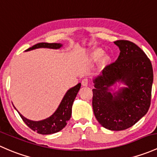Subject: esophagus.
Wrapping results in <instances>:
<instances>
[{
	"instance_id": "1",
	"label": "esophagus",
	"mask_w": 157,
	"mask_h": 157,
	"mask_svg": "<svg viewBox=\"0 0 157 157\" xmlns=\"http://www.w3.org/2000/svg\"><path fill=\"white\" fill-rule=\"evenodd\" d=\"M88 82H89V80H88V78H84L83 80H82V85H83V86L87 87L88 85Z\"/></svg>"
}]
</instances>
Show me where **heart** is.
I'll return each mask as SVG.
<instances>
[{
    "label": "heart",
    "mask_w": 157,
    "mask_h": 157,
    "mask_svg": "<svg viewBox=\"0 0 157 157\" xmlns=\"http://www.w3.org/2000/svg\"><path fill=\"white\" fill-rule=\"evenodd\" d=\"M95 55H96V56H100V55H101V54H100L99 52H96V53H95Z\"/></svg>",
    "instance_id": "b5f03b06"
}]
</instances>
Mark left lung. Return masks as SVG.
Here are the masks:
<instances>
[{
    "mask_svg": "<svg viewBox=\"0 0 157 157\" xmlns=\"http://www.w3.org/2000/svg\"><path fill=\"white\" fill-rule=\"evenodd\" d=\"M119 56L93 79L94 113L105 128L122 131L138 122L151 106L153 67L149 58L133 42L119 40ZM124 83L116 91L112 87Z\"/></svg>",
    "mask_w": 157,
    "mask_h": 157,
    "instance_id": "1",
    "label": "left lung"
}]
</instances>
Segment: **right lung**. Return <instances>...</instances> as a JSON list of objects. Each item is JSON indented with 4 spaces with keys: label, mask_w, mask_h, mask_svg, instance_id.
Here are the masks:
<instances>
[{
    "label": "right lung",
    "mask_w": 157,
    "mask_h": 157,
    "mask_svg": "<svg viewBox=\"0 0 157 157\" xmlns=\"http://www.w3.org/2000/svg\"><path fill=\"white\" fill-rule=\"evenodd\" d=\"M63 47V44L60 43H38L29 48L25 51H32L38 48H50V49H59ZM81 88V83H78L73 88H71L67 91L59 106L56 111L49 117L39 121H33L24 117L19 111L16 109L22 118L23 122L34 132H38L41 135H51L62 130L67 122L70 119L72 115V106L75 98Z\"/></svg>",
    "instance_id": "obj_1"
}]
</instances>
